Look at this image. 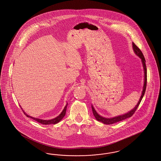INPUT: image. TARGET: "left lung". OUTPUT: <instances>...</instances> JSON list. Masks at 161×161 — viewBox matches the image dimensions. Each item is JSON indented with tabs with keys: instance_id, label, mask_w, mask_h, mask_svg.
I'll list each match as a JSON object with an SVG mask.
<instances>
[{
	"instance_id": "left-lung-1",
	"label": "left lung",
	"mask_w": 161,
	"mask_h": 161,
	"mask_svg": "<svg viewBox=\"0 0 161 161\" xmlns=\"http://www.w3.org/2000/svg\"><path fill=\"white\" fill-rule=\"evenodd\" d=\"M132 45H133V51H134L135 53L141 59L143 67V69H144V74H145V75H144L145 78L144 79L145 80H144V85H143V91H142V93L141 96V98H140L139 102L137 103L136 106L134 107L132 110H131L130 112L127 113L125 114L120 115V116H117V117H112V118H105V117H102V116H100L96 112V111L95 110V109H94V108L93 107V105H92V111H93V114H94V117L96 119V120L97 121L102 122L103 123H104V124H106V125H112V124L115 123L116 122H120L122 120L126 119L127 118L131 117L132 115L135 113V111L136 110V109L137 108L138 106H139V105L140 104L141 102L142 99V98L143 97L145 93L146 83H147V69H146V64H145L146 61H145V57H144L143 55L142 54L141 49L137 47L134 42H132Z\"/></svg>"
}]
</instances>
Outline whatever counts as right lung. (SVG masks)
Masks as SVG:
<instances>
[{"label":"right lung","instance_id":"obj_1","mask_svg":"<svg viewBox=\"0 0 161 161\" xmlns=\"http://www.w3.org/2000/svg\"><path fill=\"white\" fill-rule=\"evenodd\" d=\"M67 106H68V103H67V104L65 105V106L64 107V108L63 112L59 114V115L57 117H55V118H54V119H51V120H42V119H38V118L31 117V116H28V114H26V113H25L24 112V110H23V112H24L25 114L27 117H30V118H31V119H34V120H35V121H36L37 122H39V123H41V124H42V125H51V124H54V125H55V124H56V123H58L59 122H60V121L63 119V117L65 116Z\"/></svg>","mask_w":161,"mask_h":161}]
</instances>
